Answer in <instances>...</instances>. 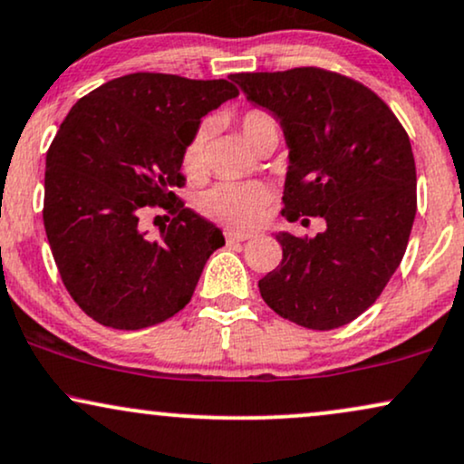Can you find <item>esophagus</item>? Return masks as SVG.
<instances>
[{
    "instance_id": "34e87169",
    "label": "esophagus",
    "mask_w": 464,
    "mask_h": 464,
    "mask_svg": "<svg viewBox=\"0 0 464 464\" xmlns=\"http://www.w3.org/2000/svg\"><path fill=\"white\" fill-rule=\"evenodd\" d=\"M253 236L250 233H244V231H233V228H227L225 231V239L227 244H237V242H246Z\"/></svg>"
}]
</instances>
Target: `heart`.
I'll return each mask as SVG.
<instances>
[{
	"label": "heart",
	"mask_w": 464,
	"mask_h": 464,
	"mask_svg": "<svg viewBox=\"0 0 464 464\" xmlns=\"http://www.w3.org/2000/svg\"><path fill=\"white\" fill-rule=\"evenodd\" d=\"M239 130L246 144L266 130H276V122L264 110H248L242 116ZM208 140L209 125L203 122L197 131L192 133L186 149H183V172L188 177L197 179L203 175L205 161H208ZM267 203H270V189L259 181L246 183H218L208 192L200 194L198 209L211 220L222 222V225L233 228H253L259 225L264 218Z\"/></svg>",
	"instance_id": "obj_1"
}]
</instances>
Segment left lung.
<instances>
[{
  "mask_svg": "<svg viewBox=\"0 0 464 464\" xmlns=\"http://www.w3.org/2000/svg\"><path fill=\"white\" fill-rule=\"evenodd\" d=\"M231 80L285 133L281 214L326 222L315 237L276 233L283 261L259 281L261 298L314 331L350 324L376 303L406 253L417 211L409 133L376 92L339 72L300 66Z\"/></svg>",
  "mask_w": 464,
  "mask_h": 464,
  "instance_id": "8db88e82",
  "label": "left lung"
}]
</instances>
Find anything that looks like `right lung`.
<instances>
[{
    "label": "right lung",
    "mask_w": 464,
    "mask_h": 464,
    "mask_svg": "<svg viewBox=\"0 0 464 464\" xmlns=\"http://www.w3.org/2000/svg\"><path fill=\"white\" fill-rule=\"evenodd\" d=\"M237 94L227 80L131 72L66 114L47 150L43 222L64 287L94 322L140 331L189 303L225 236L175 194L183 149ZM147 207L171 214L160 238L140 228Z\"/></svg>",
    "instance_id": "add662e5"
}]
</instances>
